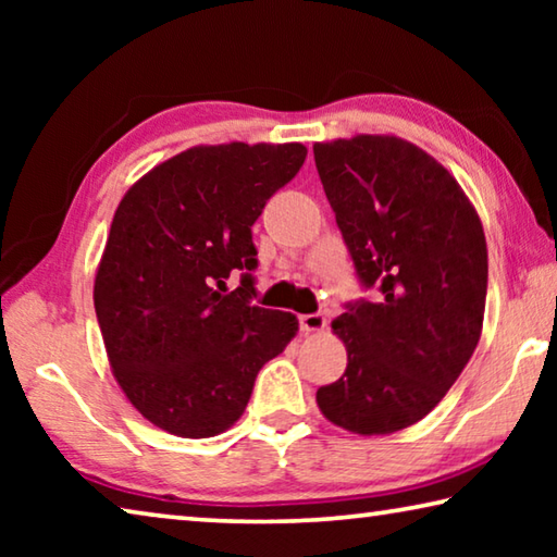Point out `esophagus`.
Wrapping results in <instances>:
<instances>
[{
	"instance_id": "esophagus-1",
	"label": "esophagus",
	"mask_w": 557,
	"mask_h": 557,
	"mask_svg": "<svg viewBox=\"0 0 557 557\" xmlns=\"http://www.w3.org/2000/svg\"><path fill=\"white\" fill-rule=\"evenodd\" d=\"M324 326H326V317L322 312H312V314H301L299 317L301 332H322Z\"/></svg>"
}]
</instances>
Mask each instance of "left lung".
<instances>
[{"label": "left lung", "mask_w": 557, "mask_h": 557, "mask_svg": "<svg viewBox=\"0 0 557 557\" xmlns=\"http://www.w3.org/2000/svg\"><path fill=\"white\" fill-rule=\"evenodd\" d=\"M314 164L358 285L332 324L348 363L317 391L334 425L391 435L425 418L482 336L486 240L445 166L398 137L314 145Z\"/></svg>", "instance_id": "8db88e82"}]
</instances>
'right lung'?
<instances>
[{"mask_svg":"<svg viewBox=\"0 0 557 557\" xmlns=\"http://www.w3.org/2000/svg\"><path fill=\"white\" fill-rule=\"evenodd\" d=\"M305 159L297 143L194 147L120 201L92 299L120 388L157 428L194 440L228 430L295 336V314L252 301V223Z\"/></svg>","mask_w":557,"mask_h":557,"instance_id":"right-lung-1","label":"right lung"}]
</instances>
